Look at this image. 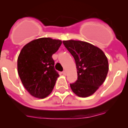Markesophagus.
Here are the masks:
<instances>
[{
	"mask_svg": "<svg viewBox=\"0 0 128 128\" xmlns=\"http://www.w3.org/2000/svg\"><path fill=\"white\" fill-rule=\"evenodd\" d=\"M62 74L63 75H64V76H66V70H64V71L62 72Z\"/></svg>",
	"mask_w": 128,
	"mask_h": 128,
	"instance_id": "obj_1",
	"label": "esophagus"
}]
</instances>
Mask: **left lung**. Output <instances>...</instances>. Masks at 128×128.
I'll use <instances>...</instances> for the list:
<instances>
[{
  "mask_svg": "<svg viewBox=\"0 0 128 128\" xmlns=\"http://www.w3.org/2000/svg\"><path fill=\"white\" fill-rule=\"evenodd\" d=\"M63 44L74 58L77 80L70 84L74 94L80 97L94 94L104 83L108 72V62L98 48L85 41L69 40Z\"/></svg>",
  "mask_w": 128,
  "mask_h": 128,
  "instance_id": "8db88e82",
  "label": "left lung"
}]
</instances>
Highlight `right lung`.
Here are the masks:
<instances>
[{"mask_svg": "<svg viewBox=\"0 0 128 128\" xmlns=\"http://www.w3.org/2000/svg\"><path fill=\"white\" fill-rule=\"evenodd\" d=\"M62 41L41 38L28 42L17 60L18 73L26 90L34 97L44 98L52 91L59 75L52 56Z\"/></svg>", "mask_w": 128, "mask_h": 128, "instance_id": "right-lung-1", "label": "right lung"}]
</instances>
